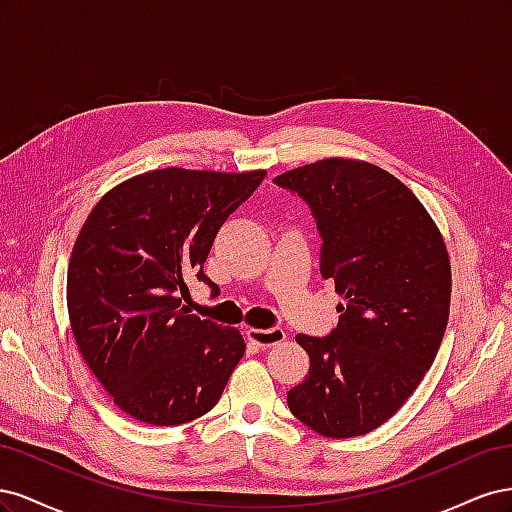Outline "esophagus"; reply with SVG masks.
Instances as JSON below:
<instances>
[{
  "mask_svg": "<svg viewBox=\"0 0 512 512\" xmlns=\"http://www.w3.org/2000/svg\"><path fill=\"white\" fill-rule=\"evenodd\" d=\"M247 337H250L252 342L258 344L260 348H271L275 344L284 342L286 333L282 329H277V327H273V329H250V331H247Z\"/></svg>",
  "mask_w": 512,
  "mask_h": 512,
  "instance_id": "obj_1",
  "label": "esophagus"
}]
</instances>
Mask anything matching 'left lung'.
I'll use <instances>...</instances> for the list:
<instances>
[{"instance_id":"1","label":"left lung","mask_w":512,"mask_h":512,"mask_svg":"<svg viewBox=\"0 0 512 512\" xmlns=\"http://www.w3.org/2000/svg\"><path fill=\"white\" fill-rule=\"evenodd\" d=\"M273 183L312 209L320 275L344 299L329 335H297L309 371L288 408L327 438L363 436L404 406L436 359L451 307L446 245L421 200L374 164L320 160Z\"/></svg>"}]
</instances>
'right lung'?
Segmentation results:
<instances>
[{"mask_svg":"<svg viewBox=\"0 0 512 512\" xmlns=\"http://www.w3.org/2000/svg\"><path fill=\"white\" fill-rule=\"evenodd\" d=\"M162 168L106 192L68 267L72 333L119 410L141 423H190L218 404L245 352L237 329L190 314L185 277L203 271L215 235L265 179Z\"/></svg>","mask_w":512,"mask_h":512,"instance_id":"add662e5","label":"right lung"}]
</instances>
